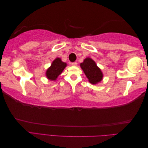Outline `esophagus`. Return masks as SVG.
Instances as JSON below:
<instances>
[{"instance_id":"esophagus-1","label":"esophagus","mask_w":148,"mask_h":148,"mask_svg":"<svg viewBox=\"0 0 148 148\" xmlns=\"http://www.w3.org/2000/svg\"><path fill=\"white\" fill-rule=\"evenodd\" d=\"M71 65L73 66H77V62H73V63L71 64Z\"/></svg>"}]
</instances>
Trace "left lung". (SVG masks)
Listing matches in <instances>:
<instances>
[{
	"mask_svg": "<svg viewBox=\"0 0 148 148\" xmlns=\"http://www.w3.org/2000/svg\"><path fill=\"white\" fill-rule=\"evenodd\" d=\"M80 66L91 84H97L102 79V72L96 62L91 58H86L83 63L80 64Z\"/></svg>",
	"mask_w": 148,
	"mask_h": 148,
	"instance_id": "8db88e82",
	"label": "left lung"
}]
</instances>
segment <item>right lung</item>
I'll list each match as a JSON object with an SVG mask.
<instances>
[{
    "label": "right lung",
    "mask_w": 148,
    "mask_h": 148,
    "mask_svg": "<svg viewBox=\"0 0 148 148\" xmlns=\"http://www.w3.org/2000/svg\"><path fill=\"white\" fill-rule=\"evenodd\" d=\"M66 66V64L62 61L60 58L56 59L52 62L51 66L47 70L46 75L49 80L55 81L59 75L63 71Z\"/></svg>",
    "instance_id": "1"
}]
</instances>
